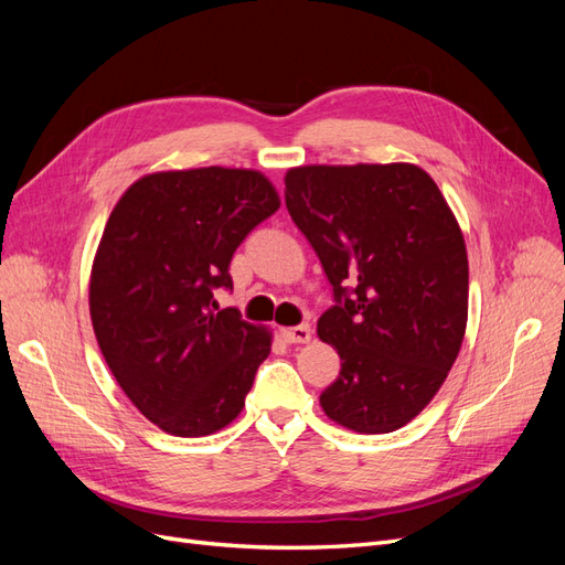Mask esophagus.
I'll return each instance as SVG.
<instances>
[{
    "mask_svg": "<svg viewBox=\"0 0 565 565\" xmlns=\"http://www.w3.org/2000/svg\"><path fill=\"white\" fill-rule=\"evenodd\" d=\"M282 339L287 341V344H306V341H311V328L309 324H295V328H285Z\"/></svg>",
    "mask_w": 565,
    "mask_h": 565,
    "instance_id": "obj_1",
    "label": "esophagus"
}]
</instances>
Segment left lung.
I'll list each match as a JSON object with an SVG mask.
<instances>
[{
    "label": "left lung",
    "mask_w": 565,
    "mask_h": 565,
    "mask_svg": "<svg viewBox=\"0 0 565 565\" xmlns=\"http://www.w3.org/2000/svg\"><path fill=\"white\" fill-rule=\"evenodd\" d=\"M285 204L334 292L318 320L341 358L320 393L324 415L358 434L401 429L436 396L465 339L469 262L455 214L407 162L295 167Z\"/></svg>",
    "instance_id": "left-lung-1"
}]
</instances>
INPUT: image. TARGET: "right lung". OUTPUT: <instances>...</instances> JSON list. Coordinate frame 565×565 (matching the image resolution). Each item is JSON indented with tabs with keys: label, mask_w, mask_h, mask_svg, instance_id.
<instances>
[{
	"label": "right lung",
	"mask_w": 565,
	"mask_h": 565,
	"mask_svg": "<svg viewBox=\"0 0 565 565\" xmlns=\"http://www.w3.org/2000/svg\"><path fill=\"white\" fill-rule=\"evenodd\" d=\"M280 198L254 169L158 172L119 198L89 280L96 341L117 384L162 431L198 438L245 407L270 332L218 309L231 259Z\"/></svg>",
	"instance_id": "add662e5"
}]
</instances>
